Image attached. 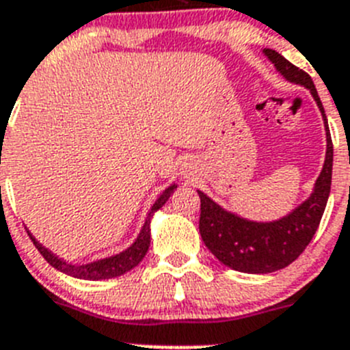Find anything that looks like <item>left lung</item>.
I'll use <instances>...</instances> for the list:
<instances>
[{"instance_id":"8db88e82","label":"left lung","mask_w":350,"mask_h":350,"mask_svg":"<svg viewBox=\"0 0 350 350\" xmlns=\"http://www.w3.org/2000/svg\"><path fill=\"white\" fill-rule=\"evenodd\" d=\"M262 54L267 55L268 61L287 82L298 83L310 91L326 129V156L310 196L289 213L273 221H254L243 217L240 213L222 208L217 202H213L212 198L198 189L202 200L200 234L203 243L222 265L242 273H271L289 267L314 238L332 189V137L323 103L310 75L291 64L277 51L262 49Z\"/></svg>"}]
</instances>
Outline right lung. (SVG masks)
Segmentation results:
<instances>
[{
  "mask_svg": "<svg viewBox=\"0 0 350 350\" xmlns=\"http://www.w3.org/2000/svg\"><path fill=\"white\" fill-rule=\"evenodd\" d=\"M175 189H177V184L173 182L172 185H168V187L157 196L154 205L148 210L140 233H138V237L135 238V242H133L128 249L120 250L117 254L107 256V258L96 259V261L82 262V265L68 262L66 259L55 256L52 250L47 249V247H43L42 243L33 237V233H31L29 230H27V234H29L31 242L35 243L36 249L40 250V254L47 259V262L51 267H54L55 270H59L61 273L70 275V277H75V279L80 280H107L113 279V277H120V275H124L126 271L133 270V268L137 267L138 262L145 258L148 247H150V222H152L154 213L168 202L170 196H172Z\"/></svg>",
  "mask_w": 350,
  "mask_h": 350,
  "instance_id": "add662e5",
  "label": "right lung"
}]
</instances>
